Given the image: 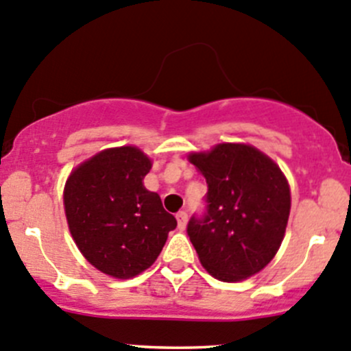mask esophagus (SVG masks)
Instances as JSON below:
<instances>
[{
    "instance_id": "34e87169",
    "label": "esophagus",
    "mask_w": 351,
    "mask_h": 351,
    "mask_svg": "<svg viewBox=\"0 0 351 351\" xmlns=\"http://www.w3.org/2000/svg\"><path fill=\"white\" fill-rule=\"evenodd\" d=\"M176 221H178V230L183 231L186 228V221H189V214L185 213V210H180L178 214H176Z\"/></svg>"
}]
</instances>
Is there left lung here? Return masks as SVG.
<instances>
[{"mask_svg": "<svg viewBox=\"0 0 351 351\" xmlns=\"http://www.w3.org/2000/svg\"><path fill=\"white\" fill-rule=\"evenodd\" d=\"M190 162L207 183L206 213L186 226L204 269L221 281L254 276L273 261L290 216L280 166L247 144H217Z\"/></svg>", "mask_w": 351, "mask_h": 351, "instance_id": "obj_1", "label": "left lung"}]
</instances>
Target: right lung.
<instances>
[{
    "label": "right lung",
    "mask_w": 351,
    "mask_h": 351,
    "mask_svg": "<svg viewBox=\"0 0 351 351\" xmlns=\"http://www.w3.org/2000/svg\"><path fill=\"white\" fill-rule=\"evenodd\" d=\"M152 162L134 145L101 151L71 171L63 200L68 228L87 261L118 280L154 264L176 228L144 178Z\"/></svg>",
    "instance_id": "1"
}]
</instances>
